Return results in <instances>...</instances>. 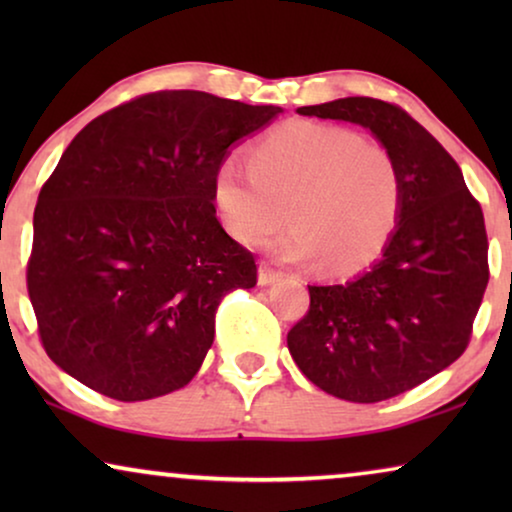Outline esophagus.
Masks as SVG:
<instances>
[{
  "label": "esophagus",
  "instance_id": "obj_1",
  "mask_svg": "<svg viewBox=\"0 0 512 512\" xmlns=\"http://www.w3.org/2000/svg\"><path fill=\"white\" fill-rule=\"evenodd\" d=\"M279 277H282V272L272 268L270 263H261V268H258V284H261V286H268L272 282H277Z\"/></svg>",
  "mask_w": 512,
  "mask_h": 512
}]
</instances>
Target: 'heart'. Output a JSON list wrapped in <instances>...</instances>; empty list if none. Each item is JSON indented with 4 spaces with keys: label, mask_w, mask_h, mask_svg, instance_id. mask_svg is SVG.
I'll use <instances>...</instances> for the list:
<instances>
[{
    "label": "heart",
    "mask_w": 512,
    "mask_h": 512,
    "mask_svg": "<svg viewBox=\"0 0 512 512\" xmlns=\"http://www.w3.org/2000/svg\"><path fill=\"white\" fill-rule=\"evenodd\" d=\"M212 202L235 242L254 247L286 216L293 226L270 249L286 261H321L326 270L366 268L401 219L403 184L384 146L359 132L289 121L263 137L249 167L228 158L216 167Z\"/></svg>",
    "instance_id": "b5f03b06"
}]
</instances>
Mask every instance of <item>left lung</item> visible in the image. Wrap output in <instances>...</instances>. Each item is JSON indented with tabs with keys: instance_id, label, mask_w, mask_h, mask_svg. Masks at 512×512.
<instances>
[{
	"instance_id": "1",
	"label": "left lung",
	"mask_w": 512,
	"mask_h": 512,
	"mask_svg": "<svg viewBox=\"0 0 512 512\" xmlns=\"http://www.w3.org/2000/svg\"><path fill=\"white\" fill-rule=\"evenodd\" d=\"M296 111L370 130L401 172V219L382 256L345 282L307 286L310 310L286 335L326 394L387 401L468 347L489 282L485 216L454 158L396 104L342 97Z\"/></svg>"
}]
</instances>
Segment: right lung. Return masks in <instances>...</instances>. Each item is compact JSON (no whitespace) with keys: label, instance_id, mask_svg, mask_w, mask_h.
<instances>
[{"label":"right lung","instance_id":"obj_1","mask_svg":"<svg viewBox=\"0 0 512 512\" xmlns=\"http://www.w3.org/2000/svg\"><path fill=\"white\" fill-rule=\"evenodd\" d=\"M282 107L160 90L90 121L34 209L27 293L55 366L116 401L186 387L254 254L216 219L214 172Z\"/></svg>","mask_w":512,"mask_h":512}]
</instances>
